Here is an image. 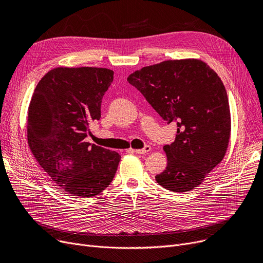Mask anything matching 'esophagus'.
Segmentation results:
<instances>
[{
	"label": "esophagus",
	"instance_id": "34e87169",
	"mask_svg": "<svg viewBox=\"0 0 263 263\" xmlns=\"http://www.w3.org/2000/svg\"><path fill=\"white\" fill-rule=\"evenodd\" d=\"M150 150H151V147H150V146H146V147H144L143 149H135L134 153L137 154V155H145V154L149 153Z\"/></svg>",
	"mask_w": 263,
	"mask_h": 263
}]
</instances>
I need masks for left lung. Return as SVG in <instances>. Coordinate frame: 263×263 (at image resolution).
Wrapping results in <instances>:
<instances>
[{
  "label": "left lung",
  "instance_id": "8db88e82",
  "mask_svg": "<svg viewBox=\"0 0 263 263\" xmlns=\"http://www.w3.org/2000/svg\"><path fill=\"white\" fill-rule=\"evenodd\" d=\"M168 122L178 120L176 140L163 147L167 167L157 182L172 192L194 190L224 159L231 133L228 97L222 80L198 59L170 60L128 77Z\"/></svg>",
  "mask_w": 263,
  "mask_h": 263
}]
</instances>
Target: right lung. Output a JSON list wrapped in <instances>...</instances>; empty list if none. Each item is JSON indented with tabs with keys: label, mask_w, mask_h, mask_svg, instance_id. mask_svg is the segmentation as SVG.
Here are the masks:
<instances>
[{
	"label": "right lung",
	"mask_w": 263,
	"mask_h": 263,
	"mask_svg": "<svg viewBox=\"0 0 263 263\" xmlns=\"http://www.w3.org/2000/svg\"><path fill=\"white\" fill-rule=\"evenodd\" d=\"M113 70L58 67L47 72L27 110V144L52 180L78 198L98 195L112 182L120 156L85 142L89 123L101 117Z\"/></svg>",
	"instance_id": "add662e5"
}]
</instances>
